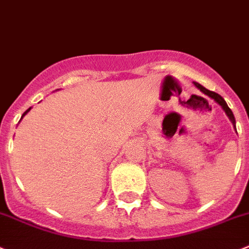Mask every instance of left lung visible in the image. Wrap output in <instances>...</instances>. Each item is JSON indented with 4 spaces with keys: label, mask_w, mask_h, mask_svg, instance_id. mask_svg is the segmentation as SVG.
Listing matches in <instances>:
<instances>
[{
    "label": "left lung",
    "mask_w": 249,
    "mask_h": 249,
    "mask_svg": "<svg viewBox=\"0 0 249 249\" xmlns=\"http://www.w3.org/2000/svg\"><path fill=\"white\" fill-rule=\"evenodd\" d=\"M194 85L196 86V87L199 88V89L201 90V92L204 93V94H206V96H209L210 97V98H213V101L216 102V103H219L220 106L222 107V109H224L225 110V113L227 114V117L230 118V120H231L232 122V124H233V126H234V129H236V122H234V117H233V113H232V110L231 109L229 108V106H227L226 104V102H225V99L222 98L221 96H220V94H217V93H215V92H211V90H209V89H206L205 87H203V86L200 85V83H198V82H194Z\"/></svg>",
    "instance_id": "8db88e82"
}]
</instances>
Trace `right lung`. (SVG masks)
<instances>
[{"mask_svg":"<svg viewBox=\"0 0 249 249\" xmlns=\"http://www.w3.org/2000/svg\"><path fill=\"white\" fill-rule=\"evenodd\" d=\"M29 110H30V108H29V109H28V110H25V111H24V113H23V115H22V118H23V117H24V115H25V114H27V113H28V111H29Z\"/></svg>","mask_w":249,"mask_h":249,"instance_id":"add662e5","label":"right lung"}]
</instances>
